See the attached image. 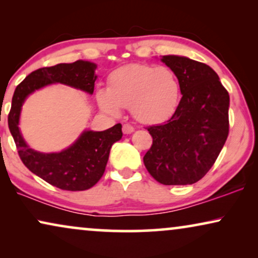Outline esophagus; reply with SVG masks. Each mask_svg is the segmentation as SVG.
<instances>
[{
    "label": "esophagus",
    "mask_w": 258,
    "mask_h": 258,
    "mask_svg": "<svg viewBox=\"0 0 258 258\" xmlns=\"http://www.w3.org/2000/svg\"><path fill=\"white\" fill-rule=\"evenodd\" d=\"M122 130H123V133L125 134V135H129V134L134 133V130H135V129H134L133 125H130V124H128V123H126V124H123Z\"/></svg>",
    "instance_id": "34e87169"
}]
</instances>
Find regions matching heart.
<instances>
[{"label": "heart", "instance_id": "b5f03b06", "mask_svg": "<svg viewBox=\"0 0 258 258\" xmlns=\"http://www.w3.org/2000/svg\"><path fill=\"white\" fill-rule=\"evenodd\" d=\"M181 97V86L176 74L168 67L130 64L109 76L108 89L96 93L100 108L117 116L122 108H130L137 121L146 124L164 122L175 114Z\"/></svg>", "mask_w": 258, "mask_h": 258}]
</instances>
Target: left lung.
<instances>
[{"label": "left lung", "instance_id": "1", "mask_svg": "<svg viewBox=\"0 0 258 258\" xmlns=\"http://www.w3.org/2000/svg\"><path fill=\"white\" fill-rule=\"evenodd\" d=\"M161 61L177 76L182 98L169 121L148 128L153 146L143 162L162 184H192L210 170L227 141L230 98L209 66L177 55Z\"/></svg>", "mask_w": 258, "mask_h": 258}]
</instances>
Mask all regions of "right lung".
I'll list each match as a JSON object with an SVG mask.
<instances>
[{
	"mask_svg": "<svg viewBox=\"0 0 258 258\" xmlns=\"http://www.w3.org/2000/svg\"><path fill=\"white\" fill-rule=\"evenodd\" d=\"M96 64L89 61L59 63L29 74L16 87L8 115L9 130L23 164L49 184L69 191L90 189L103 176L111 146L122 139L117 123L103 132L84 130L75 142L59 153H40L28 146L20 130V116L30 94L49 84L61 83L93 95Z\"/></svg>",
	"mask_w": 258,
	"mask_h": 258,
	"instance_id": "1",
	"label": "right lung"
}]
</instances>
